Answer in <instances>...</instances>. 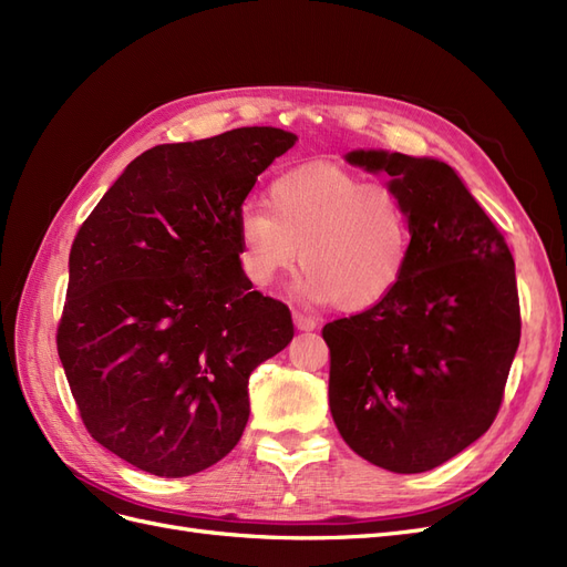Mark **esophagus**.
Returning <instances> with one entry per match:
<instances>
[{
  "label": "esophagus",
  "instance_id": "obj_1",
  "mask_svg": "<svg viewBox=\"0 0 567 567\" xmlns=\"http://www.w3.org/2000/svg\"><path fill=\"white\" fill-rule=\"evenodd\" d=\"M293 321L298 331H315L317 329V319L305 315V312H293Z\"/></svg>",
  "mask_w": 567,
  "mask_h": 567
}]
</instances>
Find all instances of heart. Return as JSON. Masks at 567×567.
Returning a JSON list of instances; mask_svg holds the SVG:
<instances>
[{
    "label": "heart",
    "instance_id": "obj_1",
    "mask_svg": "<svg viewBox=\"0 0 567 567\" xmlns=\"http://www.w3.org/2000/svg\"><path fill=\"white\" fill-rule=\"evenodd\" d=\"M236 236L238 265L252 286L279 281L302 255L298 296L357 312L402 281L414 225L394 188L333 165H302L271 182L267 208L246 205Z\"/></svg>",
    "mask_w": 567,
    "mask_h": 567
}]
</instances>
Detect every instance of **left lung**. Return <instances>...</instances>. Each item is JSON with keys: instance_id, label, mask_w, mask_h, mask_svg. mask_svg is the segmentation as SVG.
Masks as SVG:
<instances>
[{"instance_id": "left-lung-1", "label": "left lung", "mask_w": 567, "mask_h": 567, "mask_svg": "<svg viewBox=\"0 0 567 567\" xmlns=\"http://www.w3.org/2000/svg\"><path fill=\"white\" fill-rule=\"evenodd\" d=\"M348 163L392 177L414 246L385 300L323 326L331 414L373 466L423 473L499 414L520 342L516 265L450 165L385 151H352Z\"/></svg>"}]
</instances>
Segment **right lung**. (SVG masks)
Listing matches in <instances>:
<instances>
[{
    "instance_id": "right-lung-1",
    "label": "right lung",
    "mask_w": 567,
    "mask_h": 567,
    "mask_svg": "<svg viewBox=\"0 0 567 567\" xmlns=\"http://www.w3.org/2000/svg\"><path fill=\"white\" fill-rule=\"evenodd\" d=\"M277 127L161 144L82 221L56 348L87 433L132 466L184 477L225 458L248 423V379L293 338L281 302L238 265L257 175L296 146Z\"/></svg>"
}]
</instances>
